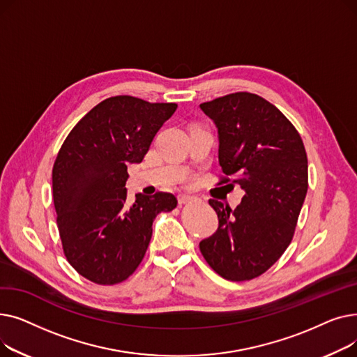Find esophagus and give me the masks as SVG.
Listing matches in <instances>:
<instances>
[{"instance_id": "obj_1", "label": "esophagus", "mask_w": 357, "mask_h": 357, "mask_svg": "<svg viewBox=\"0 0 357 357\" xmlns=\"http://www.w3.org/2000/svg\"><path fill=\"white\" fill-rule=\"evenodd\" d=\"M192 199V197H190V195H185V194H181V195H178V202L182 205V204H186V202H190Z\"/></svg>"}]
</instances>
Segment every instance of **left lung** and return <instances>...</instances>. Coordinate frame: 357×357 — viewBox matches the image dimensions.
Wrapping results in <instances>:
<instances>
[{"label":"left lung","instance_id":"8db88e82","mask_svg":"<svg viewBox=\"0 0 357 357\" xmlns=\"http://www.w3.org/2000/svg\"><path fill=\"white\" fill-rule=\"evenodd\" d=\"M199 108L217 127L222 172L237 176L229 185L245 191L234 210L208 201L218 229L199 241V250L224 279L249 280L266 272L292 240L308 190L305 147L291 121L256 93H230Z\"/></svg>","mask_w":357,"mask_h":357}]
</instances>
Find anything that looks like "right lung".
Returning a JSON list of instances; mask_svg holds the SVG:
<instances>
[{
  "label": "right lung",
  "instance_id": "add662e5",
  "mask_svg": "<svg viewBox=\"0 0 357 357\" xmlns=\"http://www.w3.org/2000/svg\"><path fill=\"white\" fill-rule=\"evenodd\" d=\"M176 104H150L119 96L93 107L63 142L52 181L65 256L100 285L123 282L144 257L159 213L176 207L175 195L136 194L127 202V166L140 163Z\"/></svg>",
  "mask_w": 357,
  "mask_h": 357
}]
</instances>
